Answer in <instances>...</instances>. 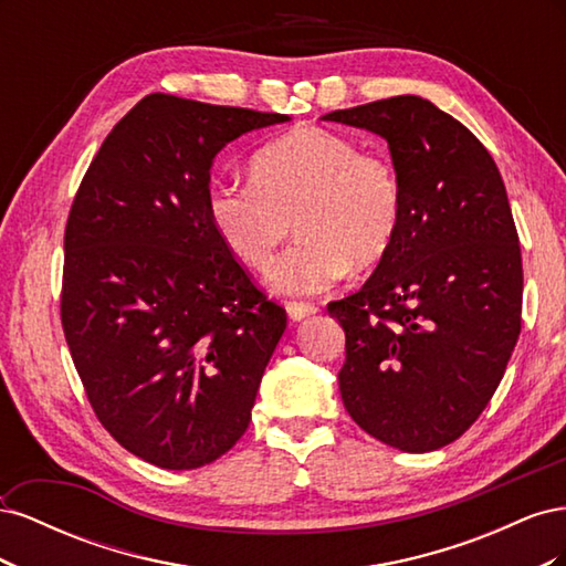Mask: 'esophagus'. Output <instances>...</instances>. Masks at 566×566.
<instances>
[{"mask_svg": "<svg viewBox=\"0 0 566 566\" xmlns=\"http://www.w3.org/2000/svg\"><path fill=\"white\" fill-rule=\"evenodd\" d=\"M285 310H287V316H290V318H293V321H302V318H306V316L316 314L318 306L312 304V302H287Z\"/></svg>", "mask_w": 566, "mask_h": 566, "instance_id": "1", "label": "esophagus"}]
</instances>
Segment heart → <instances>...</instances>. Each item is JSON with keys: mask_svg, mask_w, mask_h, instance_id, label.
<instances>
[{"mask_svg": "<svg viewBox=\"0 0 566 566\" xmlns=\"http://www.w3.org/2000/svg\"><path fill=\"white\" fill-rule=\"evenodd\" d=\"M208 214L229 250L264 269L273 250L300 231L269 271L273 290L314 295L349 266L378 264L397 241L403 193L394 163L349 136L297 127L252 158V179L214 181Z\"/></svg>", "mask_w": 566, "mask_h": 566, "instance_id": "b5f03b06", "label": "heart"}]
</instances>
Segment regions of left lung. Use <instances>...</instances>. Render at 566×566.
Returning a JSON list of instances; mask_svg holds the SVG:
<instances>
[{
    "label": "left lung",
    "mask_w": 566,
    "mask_h": 566,
    "mask_svg": "<svg viewBox=\"0 0 566 566\" xmlns=\"http://www.w3.org/2000/svg\"><path fill=\"white\" fill-rule=\"evenodd\" d=\"M389 144L403 193L397 241L358 293L328 304L345 328L339 394L352 420L406 453L465 434L522 331V252L491 153L420 96L323 115Z\"/></svg>",
    "instance_id": "left-lung-1"
}]
</instances>
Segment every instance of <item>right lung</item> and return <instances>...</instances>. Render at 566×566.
Segmentation results:
<instances>
[{
    "instance_id": "obj_1",
    "label": "right lung",
    "mask_w": 566,
    "mask_h": 566,
    "mask_svg": "<svg viewBox=\"0 0 566 566\" xmlns=\"http://www.w3.org/2000/svg\"><path fill=\"white\" fill-rule=\"evenodd\" d=\"M283 113L148 94L101 144L63 235L61 323L106 432L150 465L235 447L287 325L208 214L210 167Z\"/></svg>"
}]
</instances>
